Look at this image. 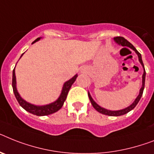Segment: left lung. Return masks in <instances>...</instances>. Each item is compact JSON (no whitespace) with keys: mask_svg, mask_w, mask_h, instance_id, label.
Wrapping results in <instances>:
<instances>
[{"mask_svg":"<svg viewBox=\"0 0 154 154\" xmlns=\"http://www.w3.org/2000/svg\"><path fill=\"white\" fill-rule=\"evenodd\" d=\"M113 40L116 43H117L119 45H121V46H124V47H129L130 49H131L132 50H134L135 52L137 55H138V61L139 63H141V65L143 66V81H142V87H141L140 91H139V94L137 96V97L135 98L133 103H132L131 105H130L128 107L125 108V109H120V110H109V109H106L105 108L101 107L98 104L95 102L94 100L91 97V94L90 92L88 91V96H89V98H90V101H91V104H92L93 107L96 110H97L98 112L101 114H104V115H107V116H120L122 115H124V114L128 113L130 111H131L132 109H134V107L136 106L137 104L138 103L139 100L141 99L142 97V95H143V91H144V87H145V79H146V71H145V68H144V64H143V60H142V56L141 54L138 52L135 48L133 46V45H131L128 41L126 40L123 37H115L113 38Z\"/></svg>","mask_w":154,"mask_h":154,"instance_id":"left-lung-1","label":"left lung"}]
</instances>
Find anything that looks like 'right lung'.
<instances>
[{"instance_id": "1", "label": "right lung", "mask_w": 154, "mask_h": 154, "mask_svg": "<svg viewBox=\"0 0 154 154\" xmlns=\"http://www.w3.org/2000/svg\"><path fill=\"white\" fill-rule=\"evenodd\" d=\"M40 39H42L41 37L40 38H38L34 42H33L32 44H34L36 42L39 41ZM23 55V53L21 55L20 58L22 57ZM77 77H78V75L76 74L72 79H70L69 80L66 81L63 83L61 93H60L59 97L55 101L44 105H34V104H31L30 102H27V101H25L20 96V94H19V92L17 91V88H16V72H15V68H14L13 72H12V88H13V92L14 94H15V97H16V100H17L21 107L23 108L26 111L29 112L30 113H32L36 116H47L54 113V112H57L58 110L61 109L63 103H64L66 98H67L68 91H69V90L72 87V84L75 82Z\"/></svg>"}]
</instances>
